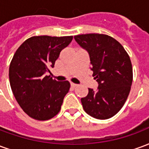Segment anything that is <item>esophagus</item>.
<instances>
[{
	"label": "esophagus",
	"instance_id": "1",
	"mask_svg": "<svg viewBox=\"0 0 149 149\" xmlns=\"http://www.w3.org/2000/svg\"><path fill=\"white\" fill-rule=\"evenodd\" d=\"M78 85L77 84H74V83H71V87L72 88H76L77 87Z\"/></svg>",
	"mask_w": 149,
	"mask_h": 149
}]
</instances>
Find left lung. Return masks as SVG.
I'll return each mask as SVG.
<instances>
[{"label":"left lung","instance_id":"1","mask_svg":"<svg viewBox=\"0 0 149 149\" xmlns=\"http://www.w3.org/2000/svg\"><path fill=\"white\" fill-rule=\"evenodd\" d=\"M74 38L88 52L93 77L99 84L97 92L88 88L87 96L81 98L83 109L94 118H111L124 106L131 90L130 57L116 40L105 34H82Z\"/></svg>","mask_w":149,"mask_h":149}]
</instances>
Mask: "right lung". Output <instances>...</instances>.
I'll return each instance as SVG.
<instances>
[{
    "label": "right lung",
    "instance_id": "1",
    "mask_svg": "<svg viewBox=\"0 0 149 149\" xmlns=\"http://www.w3.org/2000/svg\"><path fill=\"white\" fill-rule=\"evenodd\" d=\"M72 36H35L22 43L9 65V82L19 105L37 120L54 117L61 110L70 84L56 81L45 73L53 68L62 49Z\"/></svg>",
    "mask_w": 149,
    "mask_h": 149
}]
</instances>
